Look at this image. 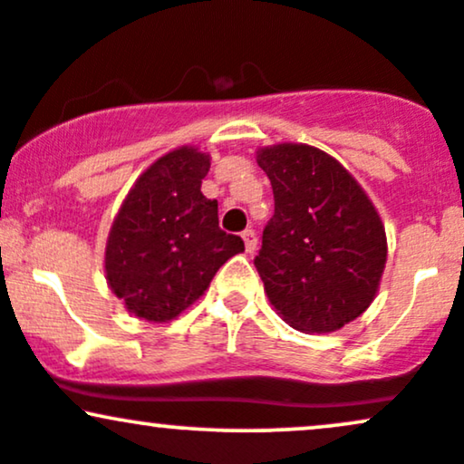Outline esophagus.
<instances>
[{
  "label": "esophagus",
  "instance_id": "1",
  "mask_svg": "<svg viewBox=\"0 0 464 464\" xmlns=\"http://www.w3.org/2000/svg\"><path fill=\"white\" fill-rule=\"evenodd\" d=\"M242 239H244V246H246L248 253H253V250L257 248V233H255L253 228H246V231L242 233Z\"/></svg>",
  "mask_w": 464,
  "mask_h": 464
}]
</instances>
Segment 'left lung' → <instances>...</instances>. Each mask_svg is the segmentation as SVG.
I'll return each mask as SVG.
<instances>
[{"mask_svg":"<svg viewBox=\"0 0 464 464\" xmlns=\"http://www.w3.org/2000/svg\"><path fill=\"white\" fill-rule=\"evenodd\" d=\"M275 214L255 268L290 327L329 334L371 305L386 266V231L366 191L327 152L305 143L257 150Z\"/></svg>","mask_w":464,"mask_h":464,"instance_id":"obj_1","label":"left lung"}]
</instances>
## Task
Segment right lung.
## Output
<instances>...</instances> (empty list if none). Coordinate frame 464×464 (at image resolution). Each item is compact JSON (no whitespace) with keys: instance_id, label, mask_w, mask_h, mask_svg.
<instances>
[{"instance_id":"add662e5","label":"right lung","mask_w":464,"mask_h":464,"mask_svg":"<svg viewBox=\"0 0 464 464\" xmlns=\"http://www.w3.org/2000/svg\"><path fill=\"white\" fill-rule=\"evenodd\" d=\"M209 165L198 148H177L157 159L121 202L106 239L104 273L137 318H177L244 250L242 237L218 225V200L202 196Z\"/></svg>"}]
</instances>
